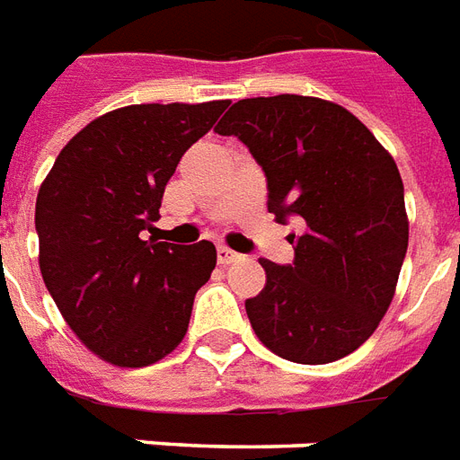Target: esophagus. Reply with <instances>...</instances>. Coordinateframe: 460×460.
Listing matches in <instances>:
<instances>
[{
  "label": "esophagus",
  "instance_id": "1",
  "mask_svg": "<svg viewBox=\"0 0 460 460\" xmlns=\"http://www.w3.org/2000/svg\"><path fill=\"white\" fill-rule=\"evenodd\" d=\"M217 258H219L221 265H234V263H239V261H243V256H241V253H236V251H231V248H226V246H219V251H217Z\"/></svg>",
  "mask_w": 460,
  "mask_h": 460
}]
</instances>
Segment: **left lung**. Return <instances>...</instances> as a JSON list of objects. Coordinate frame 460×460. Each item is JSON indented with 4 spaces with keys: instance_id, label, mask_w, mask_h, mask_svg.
Masks as SVG:
<instances>
[{
    "instance_id": "obj_1",
    "label": "left lung",
    "mask_w": 460,
    "mask_h": 460,
    "mask_svg": "<svg viewBox=\"0 0 460 460\" xmlns=\"http://www.w3.org/2000/svg\"><path fill=\"white\" fill-rule=\"evenodd\" d=\"M268 178V212L299 217L292 265L261 258L265 288L246 314L265 349L305 366L368 341L394 297L410 221L393 155L349 109L319 97L239 100L217 124Z\"/></svg>"
}]
</instances>
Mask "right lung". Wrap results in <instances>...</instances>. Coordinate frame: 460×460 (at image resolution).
I'll return each mask as SVG.
<instances>
[{"label":"right lung","mask_w":460,"mask_h":460,"mask_svg":"<svg viewBox=\"0 0 460 460\" xmlns=\"http://www.w3.org/2000/svg\"><path fill=\"white\" fill-rule=\"evenodd\" d=\"M229 100L131 104L102 114L58 153L36 197L43 282L73 334L119 368H144L185 339L212 241L141 239L168 180Z\"/></svg>","instance_id":"add662e5"}]
</instances>
